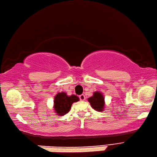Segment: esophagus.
I'll use <instances>...</instances> for the list:
<instances>
[{"label": "esophagus", "mask_w": 157, "mask_h": 157, "mask_svg": "<svg viewBox=\"0 0 157 157\" xmlns=\"http://www.w3.org/2000/svg\"><path fill=\"white\" fill-rule=\"evenodd\" d=\"M79 99L81 100V101H84V100L86 99V96H85V95H83V94L80 95L79 96Z\"/></svg>", "instance_id": "obj_1"}]
</instances>
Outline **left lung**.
Segmentation results:
<instances>
[{"instance_id":"1","label":"left lung","mask_w":157,"mask_h":157,"mask_svg":"<svg viewBox=\"0 0 157 157\" xmlns=\"http://www.w3.org/2000/svg\"><path fill=\"white\" fill-rule=\"evenodd\" d=\"M91 107L98 111H102L104 107V98L100 92H95L94 96L88 99Z\"/></svg>"}]
</instances>
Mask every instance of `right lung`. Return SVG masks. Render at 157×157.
I'll list each match as a JSON object with an SVG mask.
<instances>
[{
  "label": "right lung",
  "mask_w": 157,
  "mask_h": 157,
  "mask_svg": "<svg viewBox=\"0 0 157 157\" xmlns=\"http://www.w3.org/2000/svg\"><path fill=\"white\" fill-rule=\"evenodd\" d=\"M78 101V97L74 95L67 96L63 92L59 93L54 98V109L58 115H63L69 112L72 103Z\"/></svg>",
  "instance_id": "1"
}]
</instances>
